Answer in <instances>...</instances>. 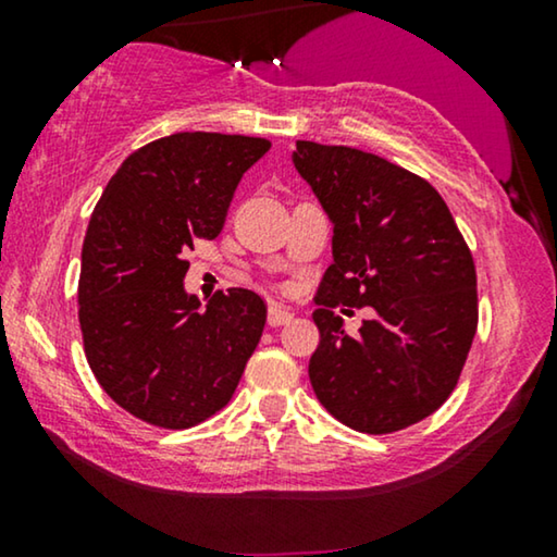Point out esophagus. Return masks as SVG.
<instances>
[{"instance_id": "obj_1", "label": "esophagus", "mask_w": 557, "mask_h": 557, "mask_svg": "<svg viewBox=\"0 0 557 557\" xmlns=\"http://www.w3.org/2000/svg\"><path fill=\"white\" fill-rule=\"evenodd\" d=\"M294 319L292 311H288L286 307H281V304H271L269 307V324L271 326H284Z\"/></svg>"}]
</instances>
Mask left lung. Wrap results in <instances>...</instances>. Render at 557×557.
Segmentation results:
<instances>
[{
	"instance_id": "obj_1",
	"label": "left lung",
	"mask_w": 557,
	"mask_h": 557,
	"mask_svg": "<svg viewBox=\"0 0 557 557\" xmlns=\"http://www.w3.org/2000/svg\"><path fill=\"white\" fill-rule=\"evenodd\" d=\"M292 162L330 218L332 265L317 294V398L349 429L393 433L444 406L476 334V271L444 197L352 147L296 141ZM372 306L357 335L333 314Z\"/></svg>"
}]
</instances>
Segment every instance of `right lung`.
Masks as SVG:
<instances>
[{
  "instance_id": "add662e5",
  "label": "right lung",
  "mask_w": 557,
  "mask_h": 557,
  "mask_svg": "<svg viewBox=\"0 0 557 557\" xmlns=\"http://www.w3.org/2000/svg\"><path fill=\"white\" fill-rule=\"evenodd\" d=\"M269 149L256 136H164L119 166L90 215L83 345L103 391L141 421L189 429L218 413L261 342V296L227 288L200 309L185 256L197 238H218L243 172Z\"/></svg>"
}]
</instances>
